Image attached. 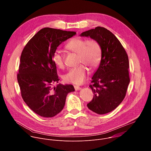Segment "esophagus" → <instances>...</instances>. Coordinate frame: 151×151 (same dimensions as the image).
<instances>
[{
    "label": "esophagus",
    "instance_id": "34e87169",
    "mask_svg": "<svg viewBox=\"0 0 151 151\" xmlns=\"http://www.w3.org/2000/svg\"><path fill=\"white\" fill-rule=\"evenodd\" d=\"M74 88H75V90L76 91H78V90H80L81 89V88L80 87H79V86H78V85H75L74 86Z\"/></svg>",
    "mask_w": 151,
    "mask_h": 151
}]
</instances>
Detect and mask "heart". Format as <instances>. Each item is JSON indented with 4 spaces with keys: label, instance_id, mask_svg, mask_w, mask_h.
I'll return each mask as SVG.
<instances>
[{
    "label": "heart",
    "instance_id": "obj_1",
    "mask_svg": "<svg viewBox=\"0 0 151 151\" xmlns=\"http://www.w3.org/2000/svg\"><path fill=\"white\" fill-rule=\"evenodd\" d=\"M66 48L78 54L79 63H84L91 69L97 68L100 62L101 48L99 43L96 40H87L81 37H75L68 42ZM52 60L57 68L63 69L65 67L64 57L60 50H57L54 52ZM87 75V67L81 64L70 69L64 76V80L68 83L81 85L85 82Z\"/></svg>",
    "mask_w": 151,
    "mask_h": 151
}]
</instances>
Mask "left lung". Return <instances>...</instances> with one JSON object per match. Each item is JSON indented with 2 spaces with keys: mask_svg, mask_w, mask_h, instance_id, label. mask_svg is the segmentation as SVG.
I'll return each instance as SVG.
<instances>
[{
  "mask_svg": "<svg viewBox=\"0 0 151 151\" xmlns=\"http://www.w3.org/2000/svg\"><path fill=\"white\" fill-rule=\"evenodd\" d=\"M80 36L97 40L101 48L100 65L90 85L94 97L87 106L97 114H107L117 107L126 95L130 81L127 54L117 37L104 27H97Z\"/></svg>",
  "mask_w": 151,
  "mask_h": 151,
  "instance_id": "obj_1",
  "label": "left lung"
}]
</instances>
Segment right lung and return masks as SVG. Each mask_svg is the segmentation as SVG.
<instances>
[{"label":"right lung","mask_w":151,"mask_h":151,"mask_svg":"<svg viewBox=\"0 0 151 151\" xmlns=\"http://www.w3.org/2000/svg\"><path fill=\"white\" fill-rule=\"evenodd\" d=\"M75 32L45 27L40 30L24 47L20 57L17 80L24 102L36 114L51 118L63 109L68 93L74 91L72 85L58 84L52 54L64 41Z\"/></svg>","instance_id":"add662e5"}]
</instances>
